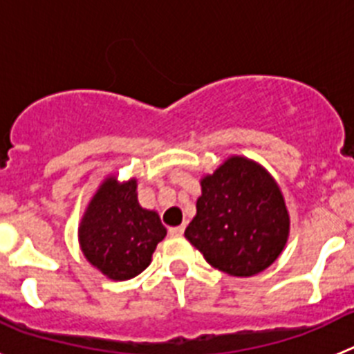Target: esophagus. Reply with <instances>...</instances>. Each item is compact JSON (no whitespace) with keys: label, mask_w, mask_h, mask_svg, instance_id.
Returning a JSON list of instances; mask_svg holds the SVG:
<instances>
[{"label":"esophagus","mask_w":354,"mask_h":354,"mask_svg":"<svg viewBox=\"0 0 354 354\" xmlns=\"http://www.w3.org/2000/svg\"><path fill=\"white\" fill-rule=\"evenodd\" d=\"M170 236H183L184 232V225H179V227H170Z\"/></svg>","instance_id":"34e87169"}]
</instances>
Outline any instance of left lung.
<instances>
[{"mask_svg":"<svg viewBox=\"0 0 354 354\" xmlns=\"http://www.w3.org/2000/svg\"><path fill=\"white\" fill-rule=\"evenodd\" d=\"M202 195L186 239L230 277L270 268L289 239L290 218L282 189L261 162L230 156L200 179Z\"/></svg>","mask_w":354,"mask_h":354,"instance_id":"8db88e82","label":"left lung"}]
</instances>
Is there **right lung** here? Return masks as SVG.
<instances>
[{
  "instance_id": "obj_1",
  "label": "right lung",
  "mask_w": 354,
  "mask_h": 354,
  "mask_svg": "<svg viewBox=\"0 0 354 354\" xmlns=\"http://www.w3.org/2000/svg\"><path fill=\"white\" fill-rule=\"evenodd\" d=\"M138 180L109 174L90 198L77 228L84 259L115 282L147 270L167 228L156 211L138 202Z\"/></svg>"
}]
</instances>
